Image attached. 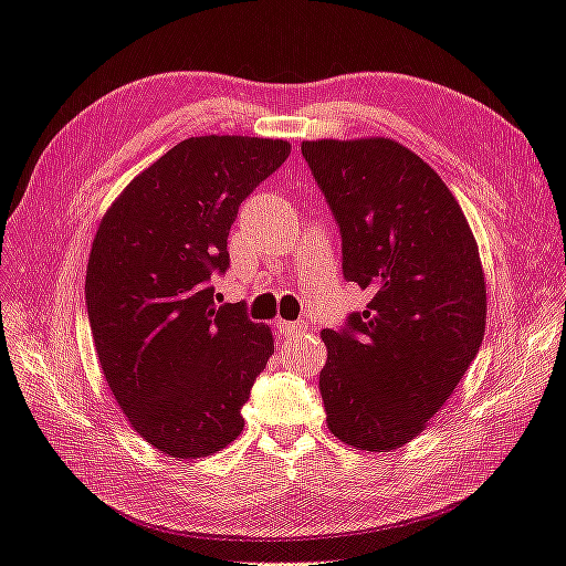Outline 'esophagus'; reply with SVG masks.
I'll return each mask as SVG.
<instances>
[{"instance_id":"34e87169","label":"esophagus","mask_w":566,"mask_h":566,"mask_svg":"<svg viewBox=\"0 0 566 566\" xmlns=\"http://www.w3.org/2000/svg\"><path fill=\"white\" fill-rule=\"evenodd\" d=\"M276 328L281 335H295L306 328V323L304 321H279Z\"/></svg>"}]
</instances>
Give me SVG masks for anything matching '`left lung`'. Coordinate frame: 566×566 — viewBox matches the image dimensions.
Segmentation results:
<instances>
[{
  "instance_id": "1",
  "label": "left lung",
  "mask_w": 566,
  "mask_h": 566,
  "mask_svg": "<svg viewBox=\"0 0 566 566\" xmlns=\"http://www.w3.org/2000/svg\"><path fill=\"white\" fill-rule=\"evenodd\" d=\"M302 156L339 227L342 273L373 295L345 328L321 331L325 420L358 451L401 449L482 347L476 241L449 186L397 142H302Z\"/></svg>"
}]
</instances>
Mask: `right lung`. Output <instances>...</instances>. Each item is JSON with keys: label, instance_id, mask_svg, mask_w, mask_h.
I'll list each match as a JSON object with an SVG mask.
<instances>
[{"label": "right lung", "instance_id": "right-lung-1", "mask_svg": "<svg viewBox=\"0 0 566 566\" xmlns=\"http://www.w3.org/2000/svg\"><path fill=\"white\" fill-rule=\"evenodd\" d=\"M290 144L191 136L134 177L104 214L87 264L98 364L129 424L169 458L212 455L243 432V406L273 354L269 325L217 306L241 202Z\"/></svg>", "mask_w": 566, "mask_h": 566}]
</instances>
